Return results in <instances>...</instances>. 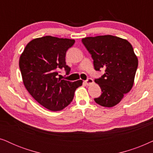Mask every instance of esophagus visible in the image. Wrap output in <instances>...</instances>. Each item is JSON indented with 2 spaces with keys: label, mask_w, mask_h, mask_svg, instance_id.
I'll use <instances>...</instances> for the list:
<instances>
[{
  "label": "esophagus",
  "mask_w": 153,
  "mask_h": 153,
  "mask_svg": "<svg viewBox=\"0 0 153 153\" xmlns=\"http://www.w3.org/2000/svg\"><path fill=\"white\" fill-rule=\"evenodd\" d=\"M85 84H87L88 85H89L92 84V83H93V79H91V78H88V79H87V80H85Z\"/></svg>",
  "instance_id": "34e87169"
}]
</instances>
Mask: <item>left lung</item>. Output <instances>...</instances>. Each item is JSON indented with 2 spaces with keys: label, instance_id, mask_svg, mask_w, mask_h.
<instances>
[{
  "label": "left lung",
  "instance_id": "left-lung-1",
  "mask_svg": "<svg viewBox=\"0 0 153 153\" xmlns=\"http://www.w3.org/2000/svg\"><path fill=\"white\" fill-rule=\"evenodd\" d=\"M82 42L91 54L95 70L105 69V73L95 79L102 94L94 100L104 107L116 106L134 84L138 58L132 46L126 39L110 35L85 37Z\"/></svg>",
  "mask_w": 153,
  "mask_h": 153
}]
</instances>
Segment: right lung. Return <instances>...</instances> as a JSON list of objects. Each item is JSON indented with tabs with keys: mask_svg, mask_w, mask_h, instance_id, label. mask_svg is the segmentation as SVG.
Listing matches in <instances>:
<instances>
[{
	"mask_svg": "<svg viewBox=\"0 0 153 153\" xmlns=\"http://www.w3.org/2000/svg\"><path fill=\"white\" fill-rule=\"evenodd\" d=\"M74 39L45 36L31 40L19 58L24 84L30 95L42 106L52 111L63 109L74 98V92L83 81L74 82L58 78L60 69L66 74L70 68L65 55Z\"/></svg>",
	"mask_w": 153,
	"mask_h": 153,
	"instance_id": "1",
	"label": "right lung"
}]
</instances>
